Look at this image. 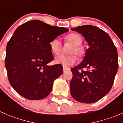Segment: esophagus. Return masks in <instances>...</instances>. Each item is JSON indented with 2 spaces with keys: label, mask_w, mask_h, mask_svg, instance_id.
Masks as SVG:
<instances>
[{
  "label": "esophagus",
  "mask_w": 123,
  "mask_h": 123,
  "mask_svg": "<svg viewBox=\"0 0 123 123\" xmlns=\"http://www.w3.org/2000/svg\"><path fill=\"white\" fill-rule=\"evenodd\" d=\"M68 70V69L67 68H65L64 67H63V72H65V71H67Z\"/></svg>",
  "instance_id": "34e87169"
}]
</instances>
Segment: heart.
I'll use <instances>...</instances> for the list:
<instances>
[{"label":"heart","mask_w":123,"mask_h":123,"mask_svg":"<svg viewBox=\"0 0 123 123\" xmlns=\"http://www.w3.org/2000/svg\"><path fill=\"white\" fill-rule=\"evenodd\" d=\"M65 40L71 44L73 46L70 48L68 53L71 55H61L55 58L56 64H61L64 67H68L73 65L77 61V58L73 54H76L79 57H82L85 54L84 49L80 46L82 43V38L77 34H70L65 37ZM49 47L51 52L53 55L59 54L61 49V43L58 38L53 39L49 43Z\"/></svg>","instance_id":"b5f03b06"}]
</instances>
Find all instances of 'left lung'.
Returning <instances> with one entry per match:
<instances>
[{
  "mask_svg": "<svg viewBox=\"0 0 123 123\" xmlns=\"http://www.w3.org/2000/svg\"><path fill=\"white\" fill-rule=\"evenodd\" d=\"M71 30L82 34L89 48L82 62L71 69L70 93L79 102L95 103L112 86L118 68L117 50L109 35L96 26L83 25Z\"/></svg>",
  "mask_w": 123,
  "mask_h": 123,
  "instance_id": "1",
  "label": "left lung"
}]
</instances>
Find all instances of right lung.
Wrapping results in <instances>:
<instances>
[{
	"label": "right lung",
	"instance_id": "obj_1",
	"mask_svg": "<svg viewBox=\"0 0 123 123\" xmlns=\"http://www.w3.org/2000/svg\"><path fill=\"white\" fill-rule=\"evenodd\" d=\"M68 31L38 20L17 28L7 44L5 64L9 83L18 94L37 100L50 93L63 69L60 64L48 65L54 59L49 43Z\"/></svg>",
	"mask_w": 123,
	"mask_h": 123
}]
</instances>
